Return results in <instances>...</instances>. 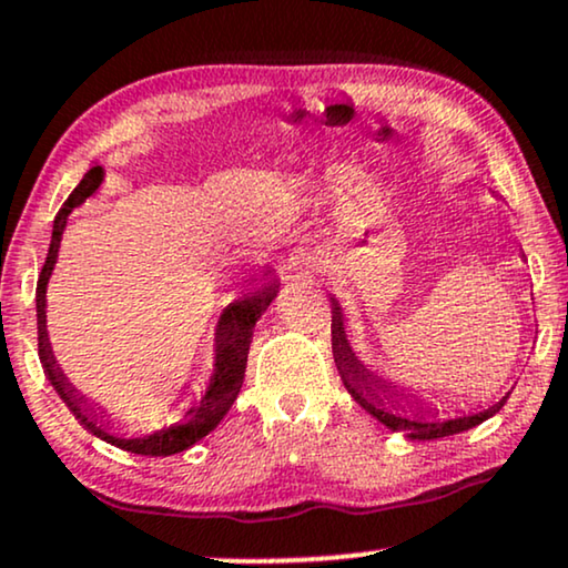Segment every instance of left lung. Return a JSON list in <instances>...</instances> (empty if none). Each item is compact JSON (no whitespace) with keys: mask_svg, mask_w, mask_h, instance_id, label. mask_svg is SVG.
I'll list each match as a JSON object with an SVG mask.
<instances>
[{"mask_svg":"<svg viewBox=\"0 0 568 568\" xmlns=\"http://www.w3.org/2000/svg\"><path fill=\"white\" fill-rule=\"evenodd\" d=\"M333 356L337 375H341L343 385L351 393V398L356 400L364 412H369L377 422H383L385 427H390L393 433H404L412 440H437V437H448L466 433V429L483 425L485 419H490L493 414H498L504 408L508 393L498 404L479 408L475 414H462L454 419H437V408L422 406V396L408 390L404 385H393L387 379L377 377L375 372H369L358 362L351 343L346 337V325H343V312L333 301Z\"/></svg>","mask_w":568,"mask_h":568,"instance_id":"8db88e82","label":"left lung"}]
</instances>
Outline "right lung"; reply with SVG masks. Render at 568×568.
<instances>
[{"mask_svg": "<svg viewBox=\"0 0 568 568\" xmlns=\"http://www.w3.org/2000/svg\"><path fill=\"white\" fill-rule=\"evenodd\" d=\"M104 181V168H91L83 175V181L75 185V191L70 193L68 201L62 204V210L57 212L54 227H52V243H49V254L44 262V270L39 275V285H36V320H39V358L41 367H44L49 383L57 390V396L64 400V406L73 412V416L81 425L89 429L91 435L102 437L104 443L118 445V448L131 450L139 456H172L181 454V450L191 448L193 443H199L201 437H206L214 427L220 425L222 416L231 412L233 400L239 398L243 375H246V362H248V346L251 337H254L256 320L267 312L272 298L277 296V277H272L270 283H264L262 288H256L251 296H243L233 304L222 308L217 329H214V372L210 379V387L201 396L196 406H191L181 422L175 425L156 429L152 435L141 437H125L118 433L110 414L104 412L99 404H91L89 398L81 396L73 385L68 383V377L62 375L60 364L52 354V343H49L47 333V285L52 277V270L57 264V251H60V241L68 225L70 212L75 206H81L85 199L93 196L99 191V185Z\"/></svg>", "mask_w": 568, "mask_h": 568, "instance_id": "obj_1", "label": "right lung"}]
</instances>
